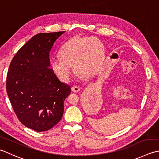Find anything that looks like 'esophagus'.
I'll return each mask as SVG.
<instances>
[{
    "label": "esophagus",
    "mask_w": 159,
    "mask_h": 159,
    "mask_svg": "<svg viewBox=\"0 0 159 159\" xmlns=\"http://www.w3.org/2000/svg\"><path fill=\"white\" fill-rule=\"evenodd\" d=\"M80 90V88L78 86H73L72 88H71V91L73 92H79Z\"/></svg>",
    "instance_id": "1"
}]
</instances>
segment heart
Listing matches in <instances>:
<instances>
[{
	"label": "heart",
	"mask_w": 159,
	"mask_h": 159,
	"mask_svg": "<svg viewBox=\"0 0 159 159\" xmlns=\"http://www.w3.org/2000/svg\"><path fill=\"white\" fill-rule=\"evenodd\" d=\"M61 58L51 62V68L64 81L70 80L74 72L72 65L80 74L90 76L98 72L104 61L103 43L95 37H74L62 47Z\"/></svg>",
	"instance_id": "1"
}]
</instances>
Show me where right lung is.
Listing matches in <instances>:
<instances>
[{
    "label": "right lung",
    "mask_w": 159,
    "mask_h": 159,
    "mask_svg": "<svg viewBox=\"0 0 159 159\" xmlns=\"http://www.w3.org/2000/svg\"><path fill=\"white\" fill-rule=\"evenodd\" d=\"M65 32L34 36L15 54L9 65L6 89L18 120L38 132L50 129L62 119L63 102L71 93L52 70L49 52Z\"/></svg>",
    "instance_id": "add662e5"
}]
</instances>
